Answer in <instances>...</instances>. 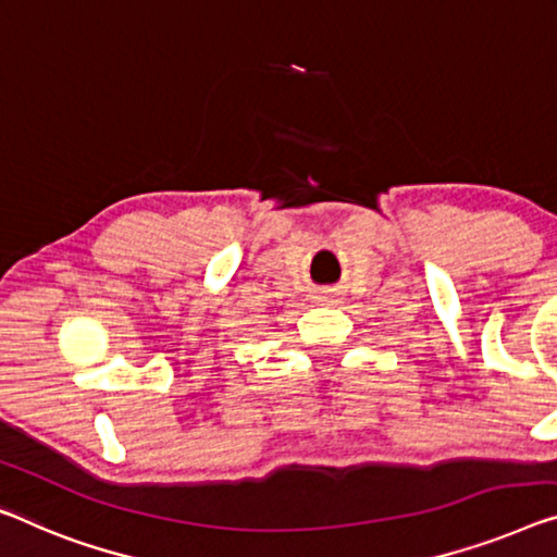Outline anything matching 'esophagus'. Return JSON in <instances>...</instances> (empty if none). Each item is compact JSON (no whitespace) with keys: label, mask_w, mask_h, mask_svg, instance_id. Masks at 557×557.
Instances as JSON below:
<instances>
[{"label":"esophagus","mask_w":557,"mask_h":557,"mask_svg":"<svg viewBox=\"0 0 557 557\" xmlns=\"http://www.w3.org/2000/svg\"><path fill=\"white\" fill-rule=\"evenodd\" d=\"M322 300H330V297H322Z\"/></svg>","instance_id":"34e87169"}]
</instances>
